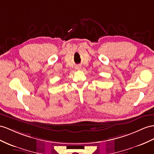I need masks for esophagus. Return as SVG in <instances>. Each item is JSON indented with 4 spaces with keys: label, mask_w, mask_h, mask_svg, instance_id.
Here are the masks:
<instances>
[{
    "label": "esophagus",
    "mask_w": 154,
    "mask_h": 154,
    "mask_svg": "<svg viewBox=\"0 0 154 154\" xmlns=\"http://www.w3.org/2000/svg\"><path fill=\"white\" fill-rule=\"evenodd\" d=\"M76 69H81V67H80V66H77V67H76Z\"/></svg>",
    "instance_id": "34e87169"
}]
</instances>
